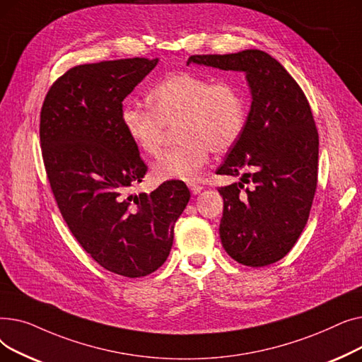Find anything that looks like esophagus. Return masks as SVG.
Here are the masks:
<instances>
[{
	"instance_id": "1",
	"label": "esophagus",
	"mask_w": 362,
	"mask_h": 362,
	"mask_svg": "<svg viewBox=\"0 0 362 362\" xmlns=\"http://www.w3.org/2000/svg\"><path fill=\"white\" fill-rule=\"evenodd\" d=\"M187 186H189V189H191V192H192L194 195L199 194V192L202 191V187H204L202 185H199V183H197V182H189Z\"/></svg>"
}]
</instances>
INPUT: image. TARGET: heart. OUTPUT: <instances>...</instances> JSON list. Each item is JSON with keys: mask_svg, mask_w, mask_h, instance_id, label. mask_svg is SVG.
<instances>
[{"mask_svg": "<svg viewBox=\"0 0 362 362\" xmlns=\"http://www.w3.org/2000/svg\"><path fill=\"white\" fill-rule=\"evenodd\" d=\"M149 108L126 103L120 122L126 135L144 156H157L167 130L176 127L180 144L154 165L158 180H194L210 160L211 151L226 152L240 139L248 120L245 89L233 81H217L179 71L152 88Z\"/></svg>", "mask_w": 362, "mask_h": 362, "instance_id": "heart-1", "label": "heart"}]
</instances>
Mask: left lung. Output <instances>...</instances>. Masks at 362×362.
<instances>
[{"instance_id":"8db88e82","label":"left lung","mask_w":362,"mask_h":362,"mask_svg":"<svg viewBox=\"0 0 362 362\" xmlns=\"http://www.w3.org/2000/svg\"><path fill=\"white\" fill-rule=\"evenodd\" d=\"M189 63L246 73L251 111L217 170L242 175L240 182L218 187L224 201L220 239L239 264H273L293 248L315 195L318 132L310 103L286 69L259 49L191 55Z\"/></svg>"}]
</instances>
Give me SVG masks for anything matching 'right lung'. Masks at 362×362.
<instances>
[{
	"label": "right lung",
	"mask_w": 362,
	"mask_h": 362,
	"mask_svg": "<svg viewBox=\"0 0 362 362\" xmlns=\"http://www.w3.org/2000/svg\"><path fill=\"white\" fill-rule=\"evenodd\" d=\"M157 63L135 57L74 66L41 110L44 165L67 227L101 267L130 279L164 264L191 198L182 180L130 194L148 167L122 126V103Z\"/></svg>",
	"instance_id": "add662e5"
}]
</instances>
